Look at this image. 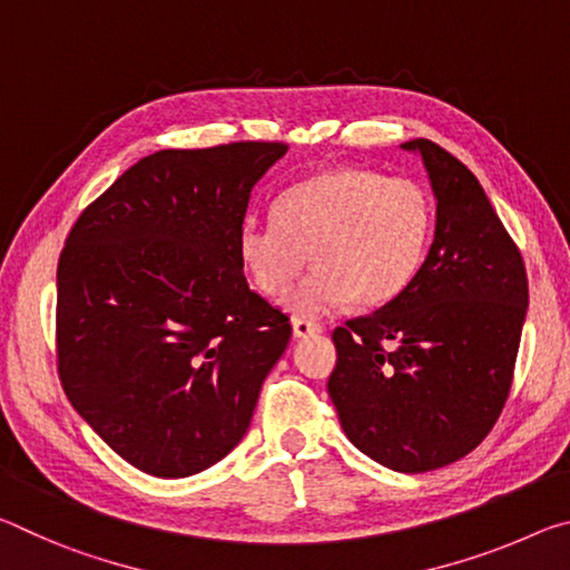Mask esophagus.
<instances>
[{"mask_svg": "<svg viewBox=\"0 0 570 570\" xmlns=\"http://www.w3.org/2000/svg\"><path fill=\"white\" fill-rule=\"evenodd\" d=\"M292 330H294L296 340H306V336L320 334L322 326L314 324V322H306V320H294V322H292Z\"/></svg>", "mask_w": 570, "mask_h": 570, "instance_id": "obj_1", "label": "esophagus"}]
</instances>
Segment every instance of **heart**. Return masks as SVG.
<instances>
[{
    "label": "heart",
    "mask_w": 570,
    "mask_h": 570,
    "mask_svg": "<svg viewBox=\"0 0 570 570\" xmlns=\"http://www.w3.org/2000/svg\"><path fill=\"white\" fill-rule=\"evenodd\" d=\"M272 220L248 218L238 258L266 296H282L312 250L314 272L284 298L296 320H320L352 298L377 308L407 292L435 234L422 183L370 168H332L282 193Z\"/></svg>",
    "instance_id": "obj_1"
}]
</instances>
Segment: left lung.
<instances>
[{"mask_svg": "<svg viewBox=\"0 0 570 570\" xmlns=\"http://www.w3.org/2000/svg\"><path fill=\"white\" fill-rule=\"evenodd\" d=\"M417 153L435 193V238L407 292L334 330L330 397L356 450L397 472L475 450L508 400L528 312L520 250L478 178L432 140Z\"/></svg>", "mask_w": 570, "mask_h": 570, "instance_id": "obj_1", "label": "left lung"}]
</instances>
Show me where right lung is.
Listing matches in <instances>:
<instances>
[{
  "instance_id": "add662e5",
  "label": "right lung",
  "mask_w": 570,
  "mask_h": 570,
  "mask_svg": "<svg viewBox=\"0 0 570 570\" xmlns=\"http://www.w3.org/2000/svg\"><path fill=\"white\" fill-rule=\"evenodd\" d=\"M284 142L158 150L85 208L57 264V370L77 414L148 475L244 440L292 324L238 258L250 190Z\"/></svg>"
}]
</instances>
